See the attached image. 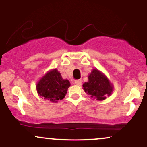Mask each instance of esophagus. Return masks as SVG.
I'll use <instances>...</instances> for the list:
<instances>
[{
	"label": "esophagus",
	"mask_w": 147,
	"mask_h": 147,
	"mask_svg": "<svg viewBox=\"0 0 147 147\" xmlns=\"http://www.w3.org/2000/svg\"><path fill=\"white\" fill-rule=\"evenodd\" d=\"M75 84L77 86H81L82 85V80L80 79H78V80H76L75 82Z\"/></svg>",
	"instance_id": "1"
}]
</instances>
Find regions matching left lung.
<instances>
[{
  "label": "left lung",
  "instance_id": "1",
  "mask_svg": "<svg viewBox=\"0 0 147 147\" xmlns=\"http://www.w3.org/2000/svg\"><path fill=\"white\" fill-rule=\"evenodd\" d=\"M88 79V81L83 84V89L92 99L103 101L112 94L113 85L100 70L92 69Z\"/></svg>",
  "mask_w": 147,
  "mask_h": 147
}]
</instances>
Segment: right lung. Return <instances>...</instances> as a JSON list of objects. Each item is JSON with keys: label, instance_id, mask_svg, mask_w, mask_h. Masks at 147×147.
I'll return each mask as SVG.
<instances>
[{"label": "right lung", "instance_id": "add662e5", "mask_svg": "<svg viewBox=\"0 0 147 147\" xmlns=\"http://www.w3.org/2000/svg\"><path fill=\"white\" fill-rule=\"evenodd\" d=\"M70 83L63 79L58 70H49L37 82L36 88L38 96L50 102L57 103L65 97Z\"/></svg>", "mask_w": 147, "mask_h": 147}]
</instances>
